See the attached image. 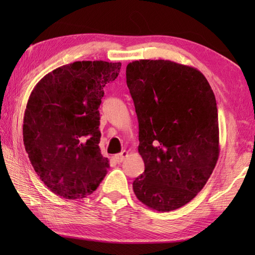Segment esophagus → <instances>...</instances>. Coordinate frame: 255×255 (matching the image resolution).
Segmentation results:
<instances>
[{"instance_id": "obj_1", "label": "esophagus", "mask_w": 255, "mask_h": 255, "mask_svg": "<svg viewBox=\"0 0 255 255\" xmlns=\"http://www.w3.org/2000/svg\"><path fill=\"white\" fill-rule=\"evenodd\" d=\"M127 156H128V152H127V150H123L122 153L115 155L114 158H115V161L117 162V163H122V162L124 161V159L126 158Z\"/></svg>"}]
</instances>
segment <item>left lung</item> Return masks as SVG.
Wrapping results in <instances>:
<instances>
[{
	"instance_id": "1",
	"label": "left lung",
	"mask_w": 255,
	"mask_h": 255,
	"mask_svg": "<svg viewBox=\"0 0 255 255\" xmlns=\"http://www.w3.org/2000/svg\"><path fill=\"white\" fill-rule=\"evenodd\" d=\"M126 79L145 164L133 192L154 210H175L201 191L217 163L215 94L200 71L171 60H135Z\"/></svg>"
}]
</instances>
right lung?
Here are the masks:
<instances>
[{
    "label": "right lung",
    "instance_id": "obj_1",
    "mask_svg": "<svg viewBox=\"0 0 255 255\" xmlns=\"http://www.w3.org/2000/svg\"><path fill=\"white\" fill-rule=\"evenodd\" d=\"M122 63L82 60L56 68L34 86L24 111L23 143L36 173L51 192L81 199L109 169L99 147L103 88Z\"/></svg>",
    "mask_w": 255,
    "mask_h": 255
}]
</instances>
